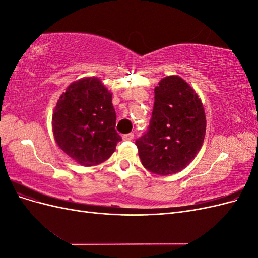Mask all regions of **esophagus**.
Here are the masks:
<instances>
[{"label":"esophagus","instance_id":"1","mask_svg":"<svg viewBox=\"0 0 258 258\" xmlns=\"http://www.w3.org/2000/svg\"><path fill=\"white\" fill-rule=\"evenodd\" d=\"M134 134H127V135H123L122 136V140H124V141H132L134 140Z\"/></svg>","mask_w":258,"mask_h":258}]
</instances>
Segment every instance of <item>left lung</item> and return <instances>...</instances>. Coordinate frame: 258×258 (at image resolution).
<instances>
[{
    "label": "left lung",
    "mask_w": 258,
    "mask_h": 258,
    "mask_svg": "<svg viewBox=\"0 0 258 258\" xmlns=\"http://www.w3.org/2000/svg\"><path fill=\"white\" fill-rule=\"evenodd\" d=\"M206 128L198 93L182 77H163L155 87L150 128L136 141L142 165L158 175L179 172L199 153Z\"/></svg>",
    "instance_id": "8db88e82"
}]
</instances>
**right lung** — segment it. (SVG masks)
Masks as SVG:
<instances>
[{
  "label": "right lung",
  "instance_id": "1",
  "mask_svg": "<svg viewBox=\"0 0 258 258\" xmlns=\"http://www.w3.org/2000/svg\"><path fill=\"white\" fill-rule=\"evenodd\" d=\"M112 95L98 77H84L68 86L53 108L54 140L79 165L105 161L121 140L115 130Z\"/></svg>",
  "mask_w": 258,
  "mask_h": 258
}]
</instances>
